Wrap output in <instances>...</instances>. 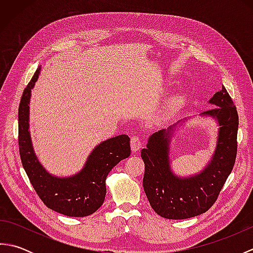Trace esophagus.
Returning a JSON list of instances; mask_svg holds the SVG:
<instances>
[{
  "mask_svg": "<svg viewBox=\"0 0 253 253\" xmlns=\"http://www.w3.org/2000/svg\"><path fill=\"white\" fill-rule=\"evenodd\" d=\"M130 143H131L132 152L139 151V150H140V148H141V146H142L141 140H140V139H139L138 136H132L131 137V140H130Z\"/></svg>",
  "mask_w": 253,
  "mask_h": 253,
  "instance_id": "esophagus-1",
  "label": "esophagus"
}]
</instances>
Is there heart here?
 <instances>
[{
    "instance_id": "obj_1",
    "label": "heart",
    "mask_w": 253,
    "mask_h": 253,
    "mask_svg": "<svg viewBox=\"0 0 253 253\" xmlns=\"http://www.w3.org/2000/svg\"><path fill=\"white\" fill-rule=\"evenodd\" d=\"M176 100H178V98H175V99H173V102H174V101H176Z\"/></svg>"
}]
</instances>
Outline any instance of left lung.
Here are the masks:
<instances>
[{
  "instance_id": "left-lung-1",
  "label": "left lung",
  "mask_w": 253,
  "mask_h": 253,
  "mask_svg": "<svg viewBox=\"0 0 253 253\" xmlns=\"http://www.w3.org/2000/svg\"><path fill=\"white\" fill-rule=\"evenodd\" d=\"M209 103L214 107L200 116L215 121L218 131L215 150L203 169L189 176L176 175L171 169V139L190 117L152 133L141 150L143 189L150 206L164 218L185 219L207 212L233 170L237 154V110L224 85Z\"/></svg>"
}]
</instances>
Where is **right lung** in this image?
I'll return each mask as SVG.
<instances>
[{"mask_svg": "<svg viewBox=\"0 0 253 253\" xmlns=\"http://www.w3.org/2000/svg\"><path fill=\"white\" fill-rule=\"evenodd\" d=\"M40 71L41 66L25 88L19 103L18 146L21 163L32 187L47 208L66 216H88L104 202L105 179L111 169L130 155V139L127 135H120L102 141L90 152L84 168L72 176L60 177L49 173L37 157L29 129L31 90Z\"/></svg>", "mask_w": 253, "mask_h": 253, "instance_id": "right-lung-1", "label": "right lung"}]
</instances>
